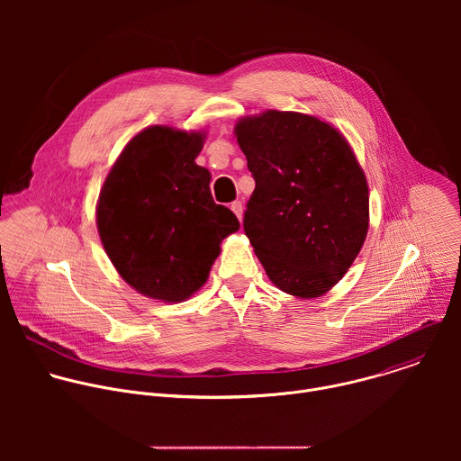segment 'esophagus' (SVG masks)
<instances>
[{
    "label": "esophagus",
    "mask_w": 461,
    "mask_h": 461,
    "mask_svg": "<svg viewBox=\"0 0 461 461\" xmlns=\"http://www.w3.org/2000/svg\"><path fill=\"white\" fill-rule=\"evenodd\" d=\"M231 212L237 215V219L240 221L242 219V203L240 201H235L231 203Z\"/></svg>",
    "instance_id": "1"
}]
</instances>
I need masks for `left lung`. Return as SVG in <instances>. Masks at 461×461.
Segmentation results:
<instances>
[{
    "label": "left lung",
    "instance_id": "left-lung-1",
    "mask_svg": "<svg viewBox=\"0 0 461 461\" xmlns=\"http://www.w3.org/2000/svg\"><path fill=\"white\" fill-rule=\"evenodd\" d=\"M255 189L244 233L270 281L310 299L341 281L368 231V185L348 142L315 116L267 111L235 125Z\"/></svg>",
    "mask_w": 461,
    "mask_h": 461
}]
</instances>
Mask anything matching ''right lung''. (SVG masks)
<instances>
[{
  "mask_svg": "<svg viewBox=\"0 0 461 461\" xmlns=\"http://www.w3.org/2000/svg\"><path fill=\"white\" fill-rule=\"evenodd\" d=\"M203 142L201 133L144 129L100 191L102 244L122 279L151 299L180 303L194 294L222 239L239 230L233 212L213 201L210 171L194 164Z\"/></svg>",
  "mask_w": 461,
  "mask_h": 461,
  "instance_id": "right-lung-1",
  "label": "right lung"
}]
</instances>
